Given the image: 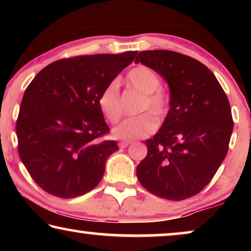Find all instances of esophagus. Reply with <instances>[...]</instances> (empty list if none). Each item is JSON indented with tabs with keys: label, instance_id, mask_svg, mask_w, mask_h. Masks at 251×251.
Segmentation results:
<instances>
[{
	"label": "esophagus",
	"instance_id": "34e87169",
	"mask_svg": "<svg viewBox=\"0 0 251 251\" xmlns=\"http://www.w3.org/2000/svg\"><path fill=\"white\" fill-rule=\"evenodd\" d=\"M131 142H121L120 143V147L121 148H126L128 145H130Z\"/></svg>",
	"mask_w": 251,
	"mask_h": 251
}]
</instances>
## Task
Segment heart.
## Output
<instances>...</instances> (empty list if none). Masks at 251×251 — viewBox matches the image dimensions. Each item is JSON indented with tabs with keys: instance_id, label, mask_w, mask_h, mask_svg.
<instances>
[{
	"instance_id": "b5f03b06",
	"label": "heart",
	"mask_w": 251,
	"mask_h": 251,
	"mask_svg": "<svg viewBox=\"0 0 251 251\" xmlns=\"http://www.w3.org/2000/svg\"><path fill=\"white\" fill-rule=\"evenodd\" d=\"M126 80L130 87L143 94L138 110H151L159 120L167 116L171 108V96L168 92L160 86L161 80L154 71L147 66H137L130 70L126 76ZM100 107L106 118L117 124L123 116L121 105V94L118 83L113 80L100 92L99 97ZM150 112L139 114L138 116L127 118L114 129L115 137L125 141L144 138L156 130L158 120Z\"/></svg>"
}]
</instances>
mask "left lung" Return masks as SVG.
<instances>
[{"mask_svg": "<svg viewBox=\"0 0 251 251\" xmlns=\"http://www.w3.org/2000/svg\"><path fill=\"white\" fill-rule=\"evenodd\" d=\"M135 63L156 71L171 88V108L158 133L145 142L138 180L157 197H193L209 184L227 155L233 121L226 93L207 66L181 53L142 50Z\"/></svg>", "mask_w": 251, "mask_h": 251, "instance_id": "1", "label": "left lung"}]
</instances>
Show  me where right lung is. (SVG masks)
Here are the masks:
<instances>
[{"label": "right lung", "mask_w": 251, "mask_h": 251, "mask_svg": "<svg viewBox=\"0 0 251 251\" xmlns=\"http://www.w3.org/2000/svg\"><path fill=\"white\" fill-rule=\"evenodd\" d=\"M137 52L58 59L44 67L24 92L16 121L18 151L44 192L74 198L91 192L118 150L99 104L100 92Z\"/></svg>", "instance_id": "1"}]
</instances>
